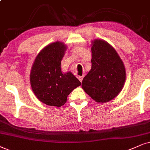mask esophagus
Wrapping results in <instances>:
<instances>
[{
    "label": "esophagus",
    "mask_w": 150,
    "mask_h": 150,
    "mask_svg": "<svg viewBox=\"0 0 150 150\" xmlns=\"http://www.w3.org/2000/svg\"><path fill=\"white\" fill-rule=\"evenodd\" d=\"M83 77H84V75H81V76H78V79H79V80L81 81H82V79H83Z\"/></svg>",
    "instance_id": "34e87169"
}]
</instances>
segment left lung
I'll return each mask as SVG.
<instances>
[{"label":"left lung","instance_id":"1","mask_svg":"<svg viewBox=\"0 0 150 150\" xmlns=\"http://www.w3.org/2000/svg\"><path fill=\"white\" fill-rule=\"evenodd\" d=\"M91 69L81 87L97 102L105 103L120 93L126 79L124 64L114 48L101 39L91 43Z\"/></svg>","mask_w":150,"mask_h":150}]
</instances>
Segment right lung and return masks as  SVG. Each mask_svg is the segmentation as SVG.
Here are the masks:
<instances>
[{
  "mask_svg": "<svg viewBox=\"0 0 150 150\" xmlns=\"http://www.w3.org/2000/svg\"><path fill=\"white\" fill-rule=\"evenodd\" d=\"M66 50V45L62 42L50 43L37 54L32 66V89L38 99L47 105H64L68 96L81 85L71 72H62L61 62Z\"/></svg>",
  "mask_w": 150,
  "mask_h": 150,
  "instance_id": "right-lung-1",
  "label": "right lung"
}]
</instances>
